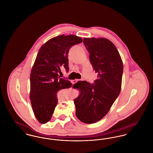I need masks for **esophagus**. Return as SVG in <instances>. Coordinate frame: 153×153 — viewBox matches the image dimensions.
<instances>
[{
  "label": "esophagus",
  "mask_w": 153,
  "mask_h": 153,
  "mask_svg": "<svg viewBox=\"0 0 153 153\" xmlns=\"http://www.w3.org/2000/svg\"><path fill=\"white\" fill-rule=\"evenodd\" d=\"M78 81H79V80H77V79H75V80H73L72 82V83H73V84H74V83L77 82Z\"/></svg>",
  "instance_id": "1"
}]
</instances>
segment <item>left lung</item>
I'll list each match as a JSON object with an SVG mask.
<instances>
[{
  "instance_id": "1",
  "label": "left lung",
  "mask_w": 153,
  "mask_h": 153,
  "mask_svg": "<svg viewBox=\"0 0 153 153\" xmlns=\"http://www.w3.org/2000/svg\"><path fill=\"white\" fill-rule=\"evenodd\" d=\"M83 42L98 79L94 84L86 81L74 84L73 88L80 93L73 101L80 121L95 123L107 114L120 92L123 64L116 46L109 39L84 38Z\"/></svg>"
}]
</instances>
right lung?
<instances>
[{
	"mask_svg": "<svg viewBox=\"0 0 153 153\" xmlns=\"http://www.w3.org/2000/svg\"><path fill=\"white\" fill-rule=\"evenodd\" d=\"M82 42L75 35L55 36L40 48L30 73V99L37 120L42 124L48 122L57 104V92L69 88V80L60 78L58 72L64 66L67 71L68 52L71 46Z\"/></svg>",
	"mask_w": 153,
	"mask_h": 153,
	"instance_id": "add662e5",
	"label": "right lung"
}]
</instances>
